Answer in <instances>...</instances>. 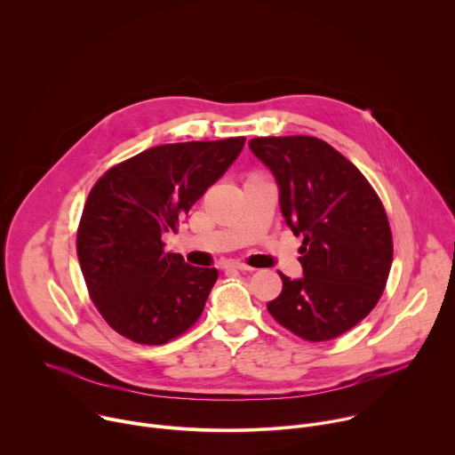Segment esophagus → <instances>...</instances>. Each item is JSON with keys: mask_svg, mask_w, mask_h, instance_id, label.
<instances>
[{"mask_svg": "<svg viewBox=\"0 0 455 455\" xmlns=\"http://www.w3.org/2000/svg\"><path fill=\"white\" fill-rule=\"evenodd\" d=\"M225 268H230V270H239V272H253L255 268H251V267H246V265H243V263H228V265H225Z\"/></svg>", "mask_w": 455, "mask_h": 455, "instance_id": "obj_1", "label": "esophagus"}]
</instances>
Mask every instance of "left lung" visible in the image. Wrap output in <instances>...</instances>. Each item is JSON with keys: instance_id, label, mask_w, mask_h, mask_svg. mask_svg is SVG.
<instances>
[{"instance_id": "8db88e82", "label": "left lung", "mask_w": 455, "mask_h": 455, "mask_svg": "<svg viewBox=\"0 0 455 455\" xmlns=\"http://www.w3.org/2000/svg\"><path fill=\"white\" fill-rule=\"evenodd\" d=\"M279 187L286 225L302 235V277L281 275L272 316L309 342L340 337L379 300L393 263L385 209L365 176L315 137H259L248 142Z\"/></svg>"}]
</instances>
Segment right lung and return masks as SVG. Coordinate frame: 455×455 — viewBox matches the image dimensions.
Wrapping results in <instances>:
<instances>
[{
  "label": "right lung",
  "instance_id": "right-lung-1",
  "mask_svg": "<svg viewBox=\"0 0 455 455\" xmlns=\"http://www.w3.org/2000/svg\"><path fill=\"white\" fill-rule=\"evenodd\" d=\"M244 137L165 144L111 167L92 188L77 255L92 300L109 326L137 344L160 346L196 322L218 279L162 235L235 162Z\"/></svg>",
  "mask_w": 455,
  "mask_h": 455
}]
</instances>
